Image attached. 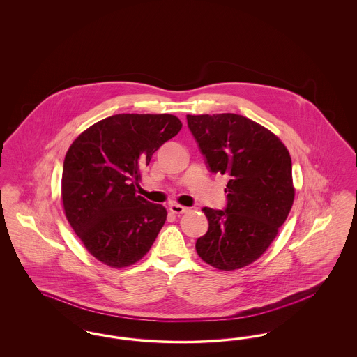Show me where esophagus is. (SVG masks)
<instances>
[{"label":"esophagus","mask_w":357,"mask_h":357,"mask_svg":"<svg viewBox=\"0 0 357 357\" xmlns=\"http://www.w3.org/2000/svg\"><path fill=\"white\" fill-rule=\"evenodd\" d=\"M170 211L174 214H185L188 211V208L182 204H170Z\"/></svg>","instance_id":"esophagus-1"}]
</instances>
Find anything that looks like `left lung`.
Masks as SVG:
<instances>
[{
	"instance_id": "8db88e82",
	"label": "left lung",
	"mask_w": 357,
	"mask_h": 357,
	"mask_svg": "<svg viewBox=\"0 0 357 357\" xmlns=\"http://www.w3.org/2000/svg\"><path fill=\"white\" fill-rule=\"evenodd\" d=\"M210 172L229 178L223 210L204 207L207 233L195 249L220 271L243 268L264 255L294 199L291 159L269 130L237 114L187 115Z\"/></svg>"
}]
</instances>
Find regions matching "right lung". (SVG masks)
<instances>
[{
    "label": "right lung",
    "instance_id": "right-lung-1",
    "mask_svg": "<svg viewBox=\"0 0 357 357\" xmlns=\"http://www.w3.org/2000/svg\"><path fill=\"white\" fill-rule=\"evenodd\" d=\"M181 128L174 115L119 114L95 123L70 144L61 178L64 211L102 264L130 266L153 246L167 211L137 195L135 186L153 153Z\"/></svg>",
    "mask_w": 357,
    "mask_h": 357
}]
</instances>
